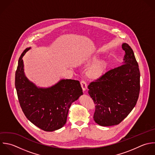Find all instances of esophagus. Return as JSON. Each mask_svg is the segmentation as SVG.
I'll return each instance as SVG.
<instances>
[{
  "label": "esophagus",
  "mask_w": 155,
  "mask_h": 155,
  "mask_svg": "<svg viewBox=\"0 0 155 155\" xmlns=\"http://www.w3.org/2000/svg\"><path fill=\"white\" fill-rule=\"evenodd\" d=\"M80 84H81V86L83 90V91H86V89H87V87L86 81H84V80H81V82H80Z\"/></svg>",
  "instance_id": "34e87169"
}]
</instances>
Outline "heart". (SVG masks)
Wrapping results in <instances>:
<instances>
[{"label": "heart", "mask_w": 155, "mask_h": 155, "mask_svg": "<svg viewBox=\"0 0 155 155\" xmlns=\"http://www.w3.org/2000/svg\"><path fill=\"white\" fill-rule=\"evenodd\" d=\"M105 68V64L103 61H100L94 64L89 71V75L92 77H97L101 75Z\"/></svg>", "instance_id": "1"}]
</instances>
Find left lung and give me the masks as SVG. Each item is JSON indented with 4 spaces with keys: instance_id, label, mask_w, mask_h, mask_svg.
<instances>
[{
    "instance_id": "1",
    "label": "left lung",
    "mask_w": 155,
    "mask_h": 155,
    "mask_svg": "<svg viewBox=\"0 0 155 155\" xmlns=\"http://www.w3.org/2000/svg\"><path fill=\"white\" fill-rule=\"evenodd\" d=\"M124 64L89 83L88 93L95 104L94 120L101 126L119 124L135 106L140 91V72L134 51L127 43Z\"/></svg>"
}]
</instances>
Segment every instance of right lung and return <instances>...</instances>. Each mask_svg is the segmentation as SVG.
<instances>
[{
  "instance_id": "right-lung-1",
  "label": "right lung",
  "mask_w": 155,
  "mask_h": 155,
  "mask_svg": "<svg viewBox=\"0 0 155 155\" xmlns=\"http://www.w3.org/2000/svg\"><path fill=\"white\" fill-rule=\"evenodd\" d=\"M20 55L15 76V86L20 106L26 117L35 126L46 132L61 128L67 120L71 104L83 94L78 80H61L51 87H37L25 76Z\"/></svg>"
}]
</instances>
